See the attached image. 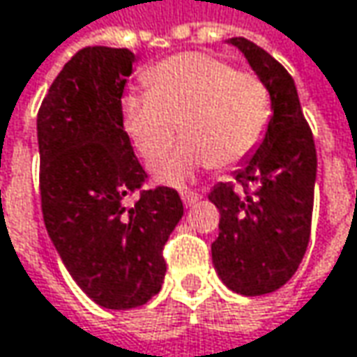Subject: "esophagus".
I'll list each match as a JSON object with an SVG mask.
<instances>
[{"label": "esophagus", "instance_id": "1", "mask_svg": "<svg viewBox=\"0 0 357 357\" xmlns=\"http://www.w3.org/2000/svg\"><path fill=\"white\" fill-rule=\"evenodd\" d=\"M181 197H183V203H185L187 207H191V205H195V203H197V201H199V199H201L203 195H201V192L183 191V195H181Z\"/></svg>", "mask_w": 357, "mask_h": 357}]
</instances>
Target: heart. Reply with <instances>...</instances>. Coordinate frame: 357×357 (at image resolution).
<instances>
[{"instance_id":"obj_1","label":"heart","mask_w":357,"mask_h":357,"mask_svg":"<svg viewBox=\"0 0 357 357\" xmlns=\"http://www.w3.org/2000/svg\"><path fill=\"white\" fill-rule=\"evenodd\" d=\"M148 91H128L121 126L146 162H156L185 134L156 176L178 185L197 168L231 166L248 158L264 138L272 115L266 83L252 70L234 68L205 52H185L154 64Z\"/></svg>"}]
</instances>
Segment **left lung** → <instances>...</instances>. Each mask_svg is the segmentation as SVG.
<instances>
[{
  "mask_svg": "<svg viewBox=\"0 0 357 357\" xmlns=\"http://www.w3.org/2000/svg\"><path fill=\"white\" fill-rule=\"evenodd\" d=\"M266 83L272 117L266 136L231 183H219L209 201L219 209L211 256L227 289L245 296L278 291L301 264L313 217L317 150L289 70L248 38H231Z\"/></svg>",
  "mask_w": 357,
  "mask_h": 357,
  "instance_id": "obj_1",
  "label": "left lung"
}]
</instances>
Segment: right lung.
Instances as JSON below:
<instances>
[{"instance_id":"add662e5","label":"right lung","mask_w":357,"mask_h":357,"mask_svg":"<svg viewBox=\"0 0 357 357\" xmlns=\"http://www.w3.org/2000/svg\"><path fill=\"white\" fill-rule=\"evenodd\" d=\"M134 61L128 48H81L52 81L36 121L46 231L83 293L117 311L160 291L162 248L185 211L174 189H142L148 174L119 109Z\"/></svg>"}]
</instances>
